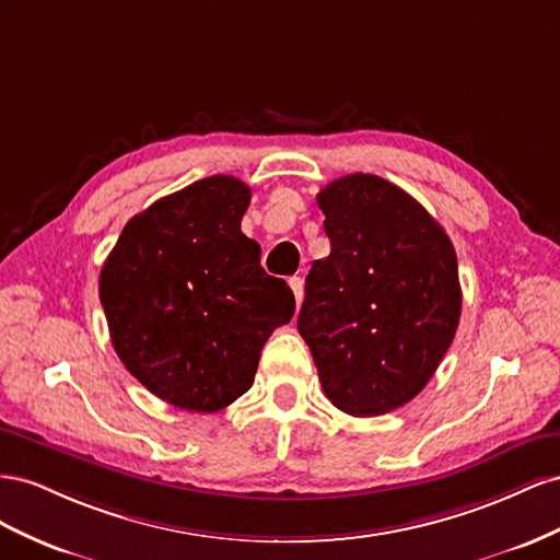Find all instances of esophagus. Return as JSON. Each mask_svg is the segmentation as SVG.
Instances as JSON below:
<instances>
[{"mask_svg":"<svg viewBox=\"0 0 560 560\" xmlns=\"http://www.w3.org/2000/svg\"><path fill=\"white\" fill-rule=\"evenodd\" d=\"M289 285H291V291H293L295 302H298V307H300L302 298H305V283H302L300 277H291V279H289Z\"/></svg>","mask_w":560,"mask_h":560,"instance_id":"1","label":"esophagus"}]
</instances>
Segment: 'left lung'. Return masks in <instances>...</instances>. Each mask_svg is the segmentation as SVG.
<instances>
[{
    "label": "left lung",
    "instance_id": "left-lung-1",
    "mask_svg": "<svg viewBox=\"0 0 560 560\" xmlns=\"http://www.w3.org/2000/svg\"><path fill=\"white\" fill-rule=\"evenodd\" d=\"M316 203L330 255L310 269L298 330L330 404L375 418L412 401L448 351L457 255L422 203L377 175L332 180Z\"/></svg>",
    "mask_w": 560,
    "mask_h": 560
}]
</instances>
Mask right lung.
<instances>
[{
	"mask_svg": "<svg viewBox=\"0 0 560 560\" xmlns=\"http://www.w3.org/2000/svg\"><path fill=\"white\" fill-rule=\"evenodd\" d=\"M250 189L232 175L187 185L133 215L101 271L117 357L142 387L191 412L246 394L295 298L242 232Z\"/></svg>",
	"mask_w": 560,
	"mask_h": 560,
	"instance_id": "1",
	"label": "right lung"
}]
</instances>
